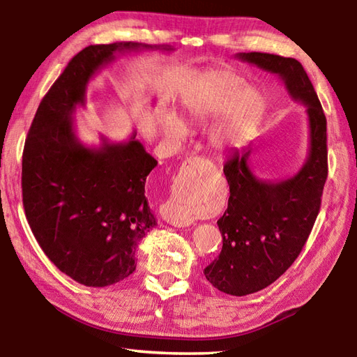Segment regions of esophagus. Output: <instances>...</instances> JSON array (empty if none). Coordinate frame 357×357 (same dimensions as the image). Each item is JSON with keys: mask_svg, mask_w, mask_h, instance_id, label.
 <instances>
[{"mask_svg": "<svg viewBox=\"0 0 357 357\" xmlns=\"http://www.w3.org/2000/svg\"><path fill=\"white\" fill-rule=\"evenodd\" d=\"M200 157H190L181 168L176 178V189L179 195L190 198L192 203H181L178 200L165 204L162 217L172 225L187 227L193 222V200L200 195L203 184V164Z\"/></svg>", "mask_w": 357, "mask_h": 357, "instance_id": "obj_1", "label": "esophagus"}]
</instances>
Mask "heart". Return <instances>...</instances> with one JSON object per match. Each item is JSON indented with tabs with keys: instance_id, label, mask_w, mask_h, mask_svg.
Instances as JSON below:
<instances>
[{
	"instance_id": "1",
	"label": "heart",
	"mask_w": 357,
	"mask_h": 357,
	"mask_svg": "<svg viewBox=\"0 0 357 357\" xmlns=\"http://www.w3.org/2000/svg\"><path fill=\"white\" fill-rule=\"evenodd\" d=\"M243 82L228 72H213L183 102L179 119L164 114L162 132L173 140L184 135V128L219 118L209 130V142L215 149L225 151L243 143L257 124L261 99L252 89L239 93Z\"/></svg>"
}]
</instances>
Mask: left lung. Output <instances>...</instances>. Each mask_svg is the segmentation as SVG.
I'll use <instances>...</instances> for the list:
<instances>
[{
    "label": "left lung",
    "mask_w": 357,
    "mask_h": 357,
    "mask_svg": "<svg viewBox=\"0 0 357 357\" xmlns=\"http://www.w3.org/2000/svg\"><path fill=\"white\" fill-rule=\"evenodd\" d=\"M238 58L279 75L289 96L305 105L310 128L309 155L293 178L258 179L249 167L250 146L223 165L229 185L228 208L217 220L223 245L204 275L223 293L245 296L279 279L309 239L328 178V137L323 107L298 59L259 52Z\"/></svg>",
    "instance_id": "8db88e82"
}]
</instances>
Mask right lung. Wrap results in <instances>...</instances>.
Segmentation results:
<instances>
[{
  "instance_id": "right-lung-1",
  "label": "right lung",
  "mask_w": 357,
  "mask_h": 357,
  "mask_svg": "<svg viewBox=\"0 0 357 357\" xmlns=\"http://www.w3.org/2000/svg\"><path fill=\"white\" fill-rule=\"evenodd\" d=\"M172 50L138 42L89 45L78 52L39 104L22 160L26 220L48 259L86 287H108L137 268V249L155 217L144 184L157 160L135 140H78L72 114L84 105L86 84L118 53Z\"/></svg>"
}]
</instances>
